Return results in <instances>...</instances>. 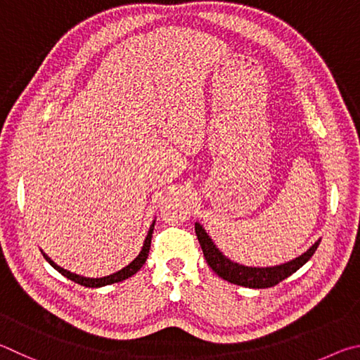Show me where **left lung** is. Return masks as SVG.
<instances>
[{
    "mask_svg": "<svg viewBox=\"0 0 360 360\" xmlns=\"http://www.w3.org/2000/svg\"><path fill=\"white\" fill-rule=\"evenodd\" d=\"M196 236L200 243V248L204 251L205 261L212 267L213 272H215L218 276H221L223 280L234 283V285L245 286V288H255V289L272 288L275 285H278L280 281L288 278L289 275L297 272V270L304 266L307 261H310V257L314 255V251H316L318 245L321 242L318 240L313 247H310V250H307L304 255L295 257V259L289 261L286 264H281V266L247 267V266H242V264L232 262L231 259H228V257H226L221 251L217 248V245L212 242V238L199 223H196Z\"/></svg>",
    "mask_w": 360,
    "mask_h": 360,
    "instance_id": "1",
    "label": "left lung"
}]
</instances>
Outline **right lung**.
I'll return each mask as SVG.
<instances>
[{
  "mask_svg": "<svg viewBox=\"0 0 360 360\" xmlns=\"http://www.w3.org/2000/svg\"><path fill=\"white\" fill-rule=\"evenodd\" d=\"M153 228H155V221L151 223L150 226V231L147 237H145V242H143V247L141 250V253H139V256L136 257L134 261H132L131 264H128V266L123 267L122 270H118V272L112 274V275H107V276H103V278H86V276H80L77 274H72L69 272V270H65L60 266H56V264L50 259V257L42 253V256L46 257V261L52 266L55 270H58V272L66 276V278H69L74 283H77V285H82L85 288H101V286H107V285H112V283H118V281H123L126 278H129V276L134 275L136 272H139L141 270V267L145 264V261H147L148 257V251H150V243H151V236H153Z\"/></svg>",
  "mask_w": 360,
  "mask_h": 360,
  "instance_id": "1",
  "label": "right lung"
}]
</instances>
